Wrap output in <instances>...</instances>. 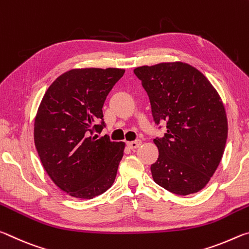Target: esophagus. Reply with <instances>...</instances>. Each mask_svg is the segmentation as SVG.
<instances>
[{
	"label": "esophagus",
	"instance_id": "34e87169",
	"mask_svg": "<svg viewBox=\"0 0 249 249\" xmlns=\"http://www.w3.org/2000/svg\"><path fill=\"white\" fill-rule=\"evenodd\" d=\"M141 145H142V141L141 140H136V141H133V142H127V146L129 147L130 149L137 148V147H140Z\"/></svg>",
	"mask_w": 249,
	"mask_h": 249
}]
</instances>
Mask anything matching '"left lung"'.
Returning <instances> with one entry per match:
<instances>
[{
  "label": "left lung",
  "mask_w": 249,
  "mask_h": 249,
  "mask_svg": "<svg viewBox=\"0 0 249 249\" xmlns=\"http://www.w3.org/2000/svg\"><path fill=\"white\" fill-rule=\"evenodd\" d=\"M149 96L156 124L167 133L154 140L157 161L150 167L160 187L179 196L199 192L220 165L227 117L217 91L205 75L181 61L134 69Z\"/></svg>",
  "instance_id": "obj_1"
}]
</instances>
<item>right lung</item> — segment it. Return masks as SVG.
<instances>
[{"label": "right lung", "instance_id": "right-lung-1", "mask_svg": "<svg viewBox=\"0 0 249 249\" xmlns=\"http://www.w3.org/2000/svg\"><path fill=\"white\" fill-rule=\"evenodd\" d=\"M124 69L84 68L62 73L39 104L34 141L46 172L62 191L92 199L114 182L125 142L105 135L103 104Z\"/></svg>", "mask_w": 249, "mask_h": 249}]
</instances>
